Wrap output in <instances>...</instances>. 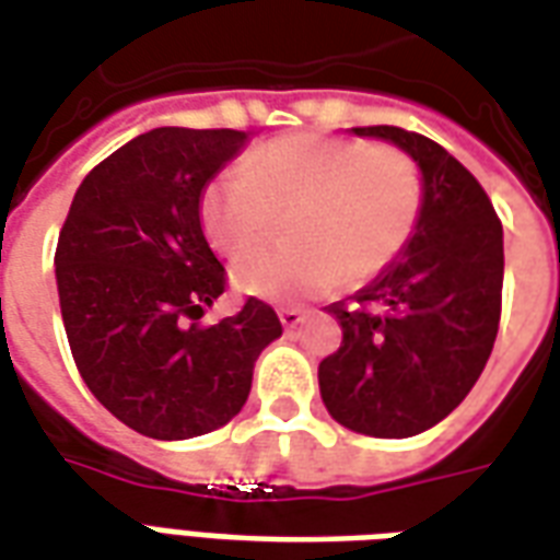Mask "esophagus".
<instances>
[{"instance_id":"obj_1","label":"esophagus","mask_w":560,"mask_h":560,"mask_svg":"<svg viewBox=\"0 0 560 560\" xmlns=\"http://www.w3.org/2000/svg\"><path fill=\"white\" fill-rule=\"evenodd\" d=\"M277 316H280V325H283L285 330H295L298 325L304 322V310L283 307V310H280V313H277Z\"/></svg>"}]
</instances>
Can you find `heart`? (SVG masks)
Returning <instances> with one entry per match:
<instances>
[{
  "label": "heart",
  "mask_w": 560,
  "mask_h": 560,
  "mask_svg": "<svg viewBox=\"0 0 560 560\" xmlns=\"http://www.w3.org/2000/svg\"><path fill=\"white\" fill-rule=\"evenodd\" d=\"M423 208L418 163L394 145L285 133L214 175L199 199L211 244L241 256L289 218L295 250H259L232 268L235 292L298 301L366 283L406 250Z\"/></svg>",
  "instance_id": "b5f03b06"
}]
</instances>
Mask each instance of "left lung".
Here are the masks:
<instances>
[{
    "instance_id": "left-lung-1",
    "label": "left lung",
    "mask_w": 560,
    "mask_h": 560,
    "mask_svg": "<svg viewBox=\"0 0 560 560\" xmlns=\"http://www.w3.org/2000/svg\"><path fill=\"white\" fill-rule=\"evenodd\" d=\"M418 163V230L373 283L330 304L340 349L319 364L330 418L373 439H409L451 415L483 373L501 319L504 232L463 163L415 130L352 128Z\"/></svg>"
}]
</instances>
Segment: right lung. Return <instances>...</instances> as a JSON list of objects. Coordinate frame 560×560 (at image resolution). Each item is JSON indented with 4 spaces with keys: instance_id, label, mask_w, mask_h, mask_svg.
<instances>
[{
    "instance_id": "obj_1",
    "label": "right lung",
    "mask_w": 560,
    "mask_h": 560,
    "mask_svg": "<svg viewBox=\"0 0 560 560\" xmlns=\"http://www.w3.org/2000/svg\"><path fill=\"white\" fill-rule=\"evenodd\" d=\"M247 140L230 128L140 133L85 175L59 232L56 285L77 370L113 418L149 439L230 423L256 358L283 334L256 298L196 325L226 289L199 199Z\"/></svg>"
}]
</instances>
